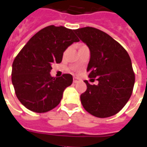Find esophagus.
<instances>
[{"label":"esophagus","instance_id":"esophagus-1","mask_svg":"<svg viewBox=\"0 0 147 147\" xmlns=\"http://www.w3.org/2000/svg\"><path fill=\"white\" fill-rule=\"evenodd\" d=\"M78 82V78H76V77H74L73 78V82L74 83H77Z\"/></svg>","mask_w":147,"mask_h":147}]
</instances>
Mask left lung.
I'll list each match as a JSON object with an SVG mask.
<instances>
[{
	"instance_id": "1",
	"label": "left lung",
	"mask_w": 147,
	"mask_h": 147,
	"mask_svg": "<svg viewBox=\"0 0 147 147\" xmlns=\"http://www.w3.org/2000/svg\"><path fill=\"white\" fill-rule=\"evenodd\" d=\"M74 32L90 49L88 77L98 84L90 85L81 94L85 111L97 117L105 118L117 114L133 92L135 82L130 58L118 42L105 32L94 27H83Z\"/></svg>"
}]
</instances>
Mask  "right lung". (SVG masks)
Segmentation results:
<instances>
[{
    "label": "right lung",
    "mask_w": 147,
    "mask_h": 147,
    "mask_svg": "<svg viewBox=\"0 0 147 147\" xmlns=\"http://www.w3.org/2000/svg\"><path fill=\"white\" fill-rule=\"evenodd\" d=\"M78 41L74 30L51 25L36 33L17 54L11 79L18 100L27 109L45 113L59 104L73 78L70 74L52 77V65L62 62L65 50Z\"/></svg>",
    "instance_id": "obj_1"
}]
</instances>
